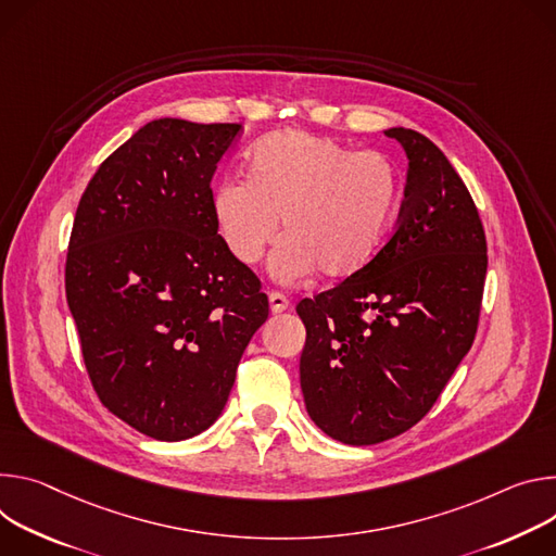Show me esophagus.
<instances>
[{
    "label": "esophagus",
    "mask_w": 556,
    "mask_h": 556,
    "mask_svg": "<svg viewBox=\"0 0 556 556\" xmlns=\"http://www.w3.org/2000/svg\"><path fill=\"white\" fill-rule=\"evenodd\" d=\"M269 309H271V314H282V312H287V309H289L287 295H282L280 291H271V293H269Z\"/></svg>",
    "instance_id": "obj_1"
}]
</instances>
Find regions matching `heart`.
<instances>
[{
    "label": "heart",
    "mask_w": 556,
    "mask_h": 556,
    "mask_svg": "<svg viewBox=\"0 0 556 556\" xmlns=\"http://www.w3.org/2000/svg\"><path fill=\"white\" fill-rule=\"evenodd\" d=\"M400 205V172L382 152L309 132H285L250 152V174L220 178L212 216L225 250L256 265L278 236L271 274L295 282L316 269L342 280L368 265Z\"/></svg>",
    "instance_id": "1"
}]
</instances>
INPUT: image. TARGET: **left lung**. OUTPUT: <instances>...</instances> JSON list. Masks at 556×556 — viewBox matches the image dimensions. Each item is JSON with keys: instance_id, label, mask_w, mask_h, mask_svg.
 Here are the masks:
<instances>
[{"instance_id": "8db88e82", "label": "left lung", "mask_w": 556, "mask_h": 556, "mask_svg": "<svg viewBox=\"0 0 556 556\" xmlns=\"http://www.w3.org/2000/svg\"><path fill=\"white\" fill-rule=\"evenodd\" d=\"M408 159L393 236L357 274L304 298V406L342 444L371 446L415 426L470 351L488 269L485 233L444 152L406 128L384 132Z\"/></svg>"}]
</instances>
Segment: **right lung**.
<instances>
[{
  "label": "right lung",
  "instance_id": "right-lung-1",
  "mask_svg": "<svg viewBox=\"0 0 556 556\" xmlns=\"http://www.w3.org/2000/svg\"><path fill=\"white\" fill-rule=\"evenodd\" d=\"M240 130L150 121L99 165L73 223L66 298L90 382L152 440H190L218 419L269 316L212 216L210 182Z\"/></svg>",
  "mask_w": 556,
  "mask_h": 556
}]
</instances>
